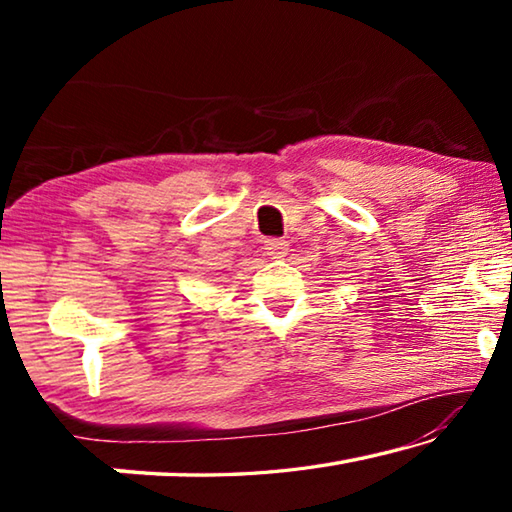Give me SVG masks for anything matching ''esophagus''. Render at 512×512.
Returning a JSON list of instances; mask_svg holds the SVG:
<instances>
[{"instance_id": "obj_1", "label": "esophagus", "mask_w": 512, "mask_h": 512, "mask_svg": "<svg viewBox=\"0 0 512 512\" xmlns=\"http://www.w3.org/2000/svg\"><path fill=\"white\" fill-rule=\"evenodd\" d=\"M264 253L271 259H282L289 253V244L284 239H266L264 241Z\"/></svg>"}]
</instances>
